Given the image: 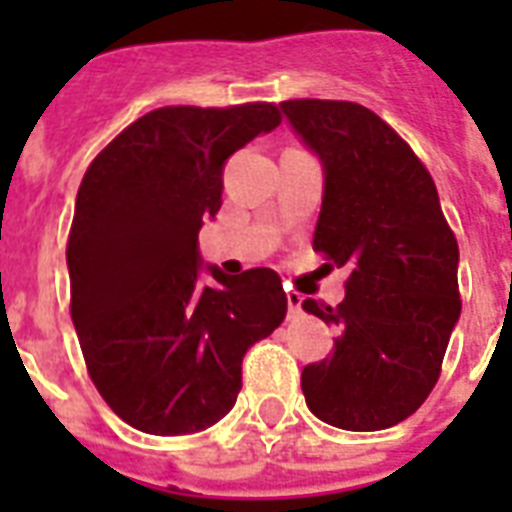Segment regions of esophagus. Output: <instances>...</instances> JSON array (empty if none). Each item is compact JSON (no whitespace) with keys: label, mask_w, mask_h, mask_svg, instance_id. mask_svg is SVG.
Listing matches in <instances>:
<instances>
[{"label":"esophagus","mask_w":512,"mask_h":512,"mask_svg":"<svg viewBox=\"0 0 512 512\" xmlns=\"http://www.w3.org/2000/svg\"><path fill=\"white\" fill-rule=\"evenodd\" d=\"M287 305H289V313H300L303 311V297L297 295V292H289Z\"/></svg>","instance_id":"34e87169"}]
</instances>
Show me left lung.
Here are the masks:
<instances>
[{
    "instance_id": "8db88e82",
    "label": "left lung",
    "mask_w": 512,
    "mask_h": 512,
    "mask_svg": "<svg viewBox=\"0 0 512 512\" xmlns=\"http://www.w3.org/2000/svg\"><path fill=\"white\" fill-rule=\"evenodd\" d=\"M297 135L324 162L313 252L348 268L332 353L303 369L305 404L342 430H382L422 406L460 319V249L436 183L409 143L350 100H284Z\"/></svg>"
}]
</instances>
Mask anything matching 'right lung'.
I'll list each match as a JSON object with an SVG mask.
<instances>
[{
	"mask_svg": "<svg viewBox=\"0 0 512 512\" xmlns=\"http://www.w3.org/2000/svg\"><path fill=\"white\" fill-rule=\"evenodd\" d=\"M281 124L276 103L164 106L90 162L68 233L71 319L90 380L127 425L185 436L231 412L241 358L287 316L279 273L199 281L223 164Z\"/></svg>",
	"mask_w": 512,
	"mask_h": 512,
	"instance_id": "right-lung-1",
	"label": "right lung"
}]
</instances>
